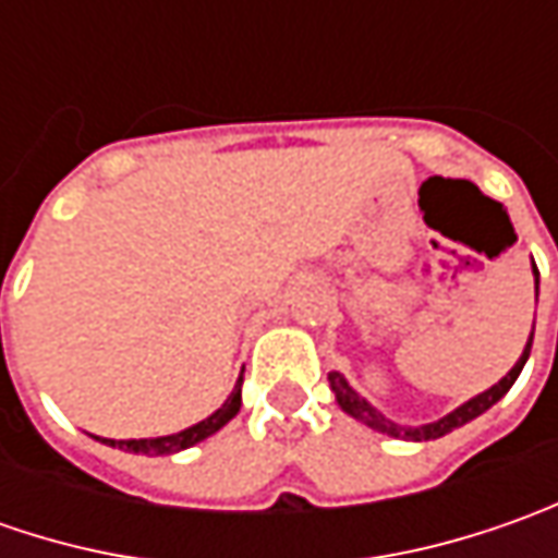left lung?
<instances>
[{
  "instance_id": "8db88e82",
  "label": "left lung",
  "mask_w": 558,
  "mask_h": 558,
  "mask_svg": "<svg viewBox=\"0 0 558 558\" xmlns=\"http://www.w3.org/2000/svg\"><path fill=\"white\" fill-rule=\"evenodd\" d=\"M534 286H537V269H534ZM531 341H534V335L527 338L525 351H522V356H519V363L509 369V373L494 385V388H487L484 395L472 397V400H465L462 407H457L453 413H447L444 418H438V422H428V425H418V428H407V425H397V422H391L388 416H381L375 407H369L363 397L356 395L354 388L344 381V375L341 373H329V385H332L335 391V400H338V407L348 413V416L360 418L363 425H369V428H375V432H381V435H391V438H403V440H435V438H444L447 432H453V428H460V425H465V422H472V418H478L484 413V410H490L500 397L515 385V378H519V373H522V366H525L527 354H531Z\"/></svg>"
}]
</instances>
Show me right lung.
Here are the masks:
<instances>
[{
	"mask_svg": "<svg viewBox=\"0 0 558 558\" xmlns=\"http://www.w3.org/2000/svg\"><path fill=\"white\" fill-rule=\"evenodd\" d=\"M239 407H242V375H239V381H235V388H232V395H229V400H226L223 407H220L214 416L202 418L198 425H192V428H185V432L163 435V438H140V440L98 438V440H101V444H108V447H120V450H130V453H142V457H170V453H180V450H185V447H195L198 440L210 438L214 432H220L229 418H235Z\"/></svg>",
	"mask_w": 558,
	"mask_h": 558,
	"instance_id": "add662e5",
	"label": "right lung"
}]
</instances>
